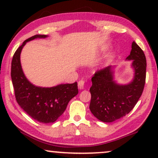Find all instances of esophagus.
I'll return each instance as SVG.
<instances>
[{
	"instance_id": "esophagus-1",
	"label": "esophagus",
	"mask_w": 158,
	"mask_h": 158,
	"mask_svg": "<svg viewBox=\"0 0 158 158\" xmlns=\"http://www.w3.org/2000/svg\"><path fill=\"white\" fill-rule=\"evenodd\" d=\"M85 82L84 80H81L78 82V88L80 89H83L84 87H85Z\"/></svg>"
}]
</instances>
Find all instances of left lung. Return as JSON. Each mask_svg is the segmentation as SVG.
Instances as JSON below:
<instances>
[{
	"mask_svg": "<svg viewBox=\"0 0 158 158\" xmlns=\"http://www.w3.org/2000/svg\"><path fill=\"white\" fill-rule=\"evenodd\" d=\"M127 60H132L131 65L135 70V77L130 83H116L111 65L98 70L92 77L89 108L95 117L103 122H113L126 116L137 104L143 92L146 57L135 42H132L130 55Z\"/></svg>",
	"mask_w": 158,
	"mask_h": 158,
	"instance_id": "8db88e82",
	"label": "left lung"
}]
</instances>
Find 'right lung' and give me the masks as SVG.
I'll return each mask as SVG.
<instances>
[{"label":"right lung","instance_id":"1","mask_svg":"<svg viewBox=\"0 0 158 158\" xmlns=\"http://www.w3.org/2000/svg\"><path fill=\"white\" fill-rule=\"evenodd\" d=\"M47 35L36 34L27 39L15 52L11 62L12 83L15 97L21 109L39 122H55L65 111L69 101L78 94L77 82L52 88L35 86L27 79L21 65L20 55L26 43Z\"/></svg>","mask_w":158,"mask_h":158}]
</instances>
